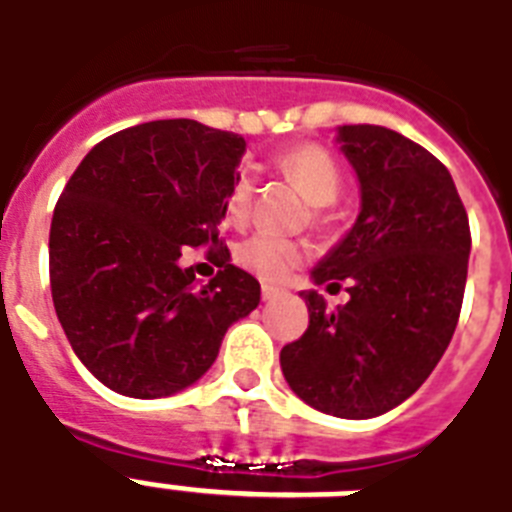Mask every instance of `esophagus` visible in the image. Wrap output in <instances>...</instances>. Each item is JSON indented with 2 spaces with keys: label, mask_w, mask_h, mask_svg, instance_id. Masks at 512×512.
<instances>
[{
  "label": "esophagus",
  "mask_w": 512,
  "mask_h": 512,
  "mask_svg": "<svg viewBox=\"0 0 512 512\" xmlns=\"http://www.w3.org/2000/svg\"><path fill=\"white\" fill-rule=\"evenodd\" d=\"M276 295H279V289L271 287V284H263V300H273Z\"/></svg>",
  "instance_id": "obj_1"
}]
</instances>
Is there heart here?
Returning <instances> with one entry per match:
<instances>
[{
    "label": "heart",
    "instance_id": "1",
    "mask_svg": "<svg viewBox=\"0 0 512 512\" xmlns=\"http://www.w3.org/2000/svg\"><path fill=\"white\" fill-rule=\"evenodd\" d=\"M281 175L289 177L300 191L308 196V201L319 204L316 209V223L327 220V204L340 196L342 191V170L335 162V156L319 143H300L279 156ZM252 177L247 172H239L225 193V217L228 223H244L252 209ZM308 257V247L300 241L279 239L271 233H255L233 249V260L244 271L255 273L257 279L279 284L295 271L297 265Z\"/></svg>",
    "mask_w": 512,
    "mask_h": 512
}]
</instances>
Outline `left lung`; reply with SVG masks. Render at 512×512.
I'll return each instance as SVG.
<instances>
[{
    "label": "left lung",
    "instance_id": "8db88e82",
    "mask_svg": "<svg viewBox=\"0 0 512 512\" xmlns=\"http://www.w3.org/2000/svg\"><path fill=\"white\" fill-rule=\"evenodd\" d=\"M361 212L313 271L350 300L303 292L308 329L281 348L289 388L319 412L366 420L412 396L444 356L468 279L470 225L444 164L377 124L340 127Z\"/></svg>",
    "mask_w": 512,
    "mask_h": 512
}]
</instances>
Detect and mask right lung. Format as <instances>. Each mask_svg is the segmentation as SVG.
<instances>
[{"label": "right lung", "mask_w": 512, "mask_h": 512, "mask_svg": "<svg viewBox=\"0 0 512 512\" xmlns=\"http://www.w3.org/2000/svg\"><path fill=\"white\" fill-rule=\"evenodd\" d=\"M244 138L193 119L114 132L84 156L50 225V289L71 348L106 388L162 398L217 358L233 321L260 303L255 276L228 263L225 193ZM207 246L221 271L204 288L179 268Z\"/></svg>", "instance_id": "obj_1"}]
</instances>
